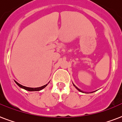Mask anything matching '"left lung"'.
I'll return each mask as SVG.
<instances>
[{
	"label": "left lung",
	"instance_id": "obj_1",
	"mask_svg": "<svg viewBox=\"0 0 122 122\" xmlns=\"http://www.w3.org/2000/svg\"><path fill=\"white\" fill-rule=\"evenodd\" d=\"M73 86H75V88H77V90H78V91H80V92H82V91H81V90H80V89H79V88H77V86H75V85H74V84H73Z\"/></svg>",
	"mask_w": 122,
	"mask_h": 122
}]
</instances>
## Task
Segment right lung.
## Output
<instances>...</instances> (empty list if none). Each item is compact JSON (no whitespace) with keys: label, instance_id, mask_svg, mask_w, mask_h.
<instances>
[{"label":"right lung","instance_id":"right-lung-1","mask_svg":"<svg viewBox=\"0 0 122 122\" xmlns=\"http://www.w3.org/2000/svg\"><path fill=\"white\" fill-rule=\"evenodd\" d=\"M15 83H17V85L18 86H20V88H24V89H25V90H28V91H39V90H42L43 88H45V86L48 85V84H46V85H44V86H41V87H37V88H30V87H27V86H23V85H20V84H19V83H17V82L16 81H15Z\"/></svg>","mask_w":122,"mask_h":122}]
</instances>
